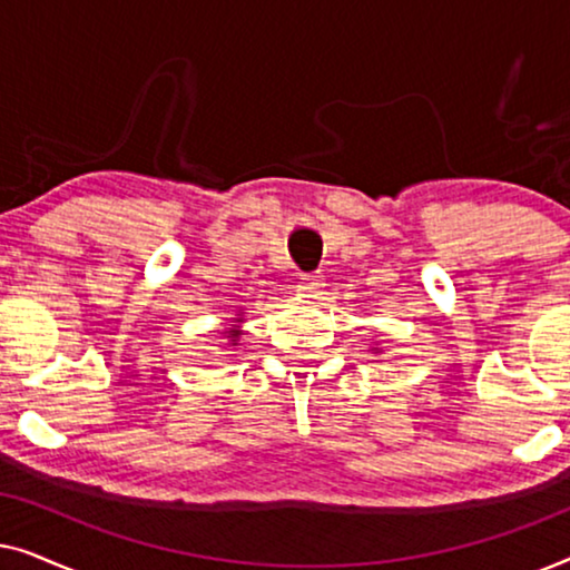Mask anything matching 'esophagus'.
I'll use <instances>...</instances> for the list:
<instances>
[{"label":"esophagus","mask_w":570,"mask_h":570,"mask_svg":"<svg viewBox=\"0 0 570 570\" xmlns=\"http://www.w3.org/2000/svg\"><path fill=\"white\" fill-rule=\"evenodd\" d=\"M324 287V275H303L301 283H298V291L301 293H316Z\"/></svg>","instance_id":"obj_1"}]
</instances>
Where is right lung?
Here are the masks:
<instances>
[{
  "label": "right lung",
  "mask_w": 570,
  "mask_h": 570,
  "mask_svg": "<svg viewBox=\"0 0 570 570\" xmlns=\"http://www.w3.org/2000/svg\"><path fill=\"white\" fill-rule=\"evenodd\" d=\"M238 334H240V332H230V337H233V342H236V337H238Z\"/></svg>",
  "instance_id": "1"
}]
</instances>
